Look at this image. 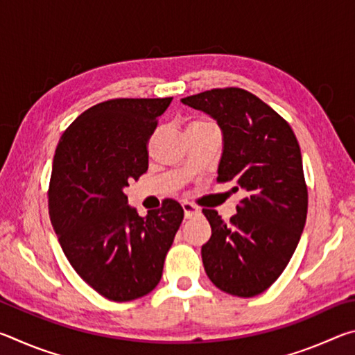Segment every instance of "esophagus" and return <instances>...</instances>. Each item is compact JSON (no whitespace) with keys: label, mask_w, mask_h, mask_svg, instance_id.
<instances>
[{"label":"esophagus","mask_w":355,"mask_h":355,"mask_svg":"<svg viewBox=\"0 0 355 355\" xmlns=\"http://www.w3.org/2000/svg\"><path fill=\"white\" fill-rule=\"evenodd\" d=\"M182 207H183V209H184V216L186 218H192V216H197V214H200V208L199 207H196L194 203H189V202H183L182 203Z\"/></svg>","instance_id":"obj_1"}]
</instances>
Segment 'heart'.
Wrapping results in <instances>:
<instances>
[{"label": "heart", "instance_id": "obj_1", "mask_svg": "<svg viewBox=\"0 0 355 355\" xmlns=\"http://www.w3.org/2000/svg\"><path fill=\"white\" fill-rule=\"evenodd\" d=\"M211 123H213L211 120H208V119H194V120H191V122H189L188 130L196 128V127H205V125H211Z\"/></svg>", "mask_w": 355, "mask_h": 355}]
</instances>
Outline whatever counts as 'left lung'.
<instances>
[{
    "instance_id": "left-lung-1",
    "label": "left lung",
    "mask_w": 355,
    "mask_h": 355,
    "mask_svg": "<svg viewBox=\"0 0 355 355\" xmlns=\"http://www.w3.org/2000/svg\"><path fill=\"white\" fill-rule=\"evenodd\" d=\"M182 101L218 120L224 133L218 182H233V192L244 196L228 222L203 209L211 225V238L202 245L203 268L219 290L254 297L284 272L307 219L309 191L296 135L244 89H211Z\"/></svg>"
}]
</instances>
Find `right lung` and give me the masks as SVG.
I'll list each match as a JSON object with an SVG mask.
<instances>
[{"instance_id": "obj_1", "label": "right lung", "mask_w": 355, "mask_h": 355, "mask_svg": "<svg viewBox=\"0 0 355 355\" xmlns=\"http://www.w3.org/2000/svg\"><path fill=\"white\" fill-rule=\"evenodd\" d=\"M167 98H114L84 111L58 142L48 209L78 275L128 302L153 291L184 211L173 199L141 218L123 189L148 169V141Z\"/></svg>"}]
</instances>
